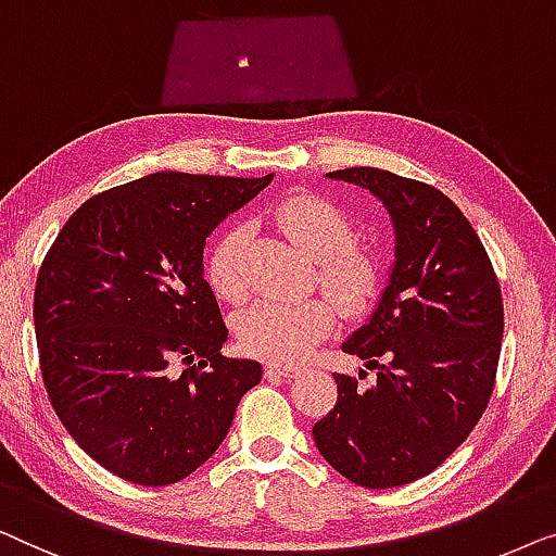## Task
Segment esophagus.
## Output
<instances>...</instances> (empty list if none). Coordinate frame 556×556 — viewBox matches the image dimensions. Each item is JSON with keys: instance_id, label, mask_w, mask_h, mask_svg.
Masks as SVG:
<instances>
[{"instance_id": "1", "label": "esophagus", "mask_w": 556, "mask_h": 556, "mask_svg": "<svg viewBox=\"0 0 556 556\" xmlns=\"http://www.w3.org/2000/svg\"><path fill=\"white\" fill-rule=\"evenodd\" d=\"M264 375L267 378H294V375H300L294 365H281V363H267L264 365Z\"/></svg>"}]
</instances>
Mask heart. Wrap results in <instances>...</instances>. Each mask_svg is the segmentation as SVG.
Returning a JSON list of instances; mask_svg holds the SVG:
<instances>
[{"mask_svg": "<svg viewBox=\"0 0 556 556\" xmlns=\"http://www.w3.org/2000/svg\"><path fill=\"white\" fill-rule=\"evenodd\" d=\"M275 218L281 231L315 260L319 281L340 307L355 309L370 296L375 262L363 249L348 244L353 229L338 206L312 193H292L277 203ZM244 237L241 226H231L208 254V285L226 302L241 300L247 289L241 275ZM332 325V304L323 296H262L237 317V334L249 355L292 363L309 355Z\"/></svg>", "mask_w": 556, "mask_h": 556, "instance_id": "heart-1", "label": "heart"}]
</instances>
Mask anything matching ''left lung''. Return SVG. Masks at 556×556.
I'll return each mask as SVG.
<instances>
[{
    "instance_id": "obj_1",
    "label": "left lung",
    "mask_w": 556,
    "mask_h": 556,
    "mask_svg": "<svg viewBox=\"0 0 556 556\" xmlns=\"http://www.w3.org/2000/svg\"><path fill=\"white\" fill-rule=\"evenodd\" d=\"M327 178L386 206L395 262L370 319L342 342L378 380L357 390L355 378L334 375L338 403L312 435L357 486H403L441 466L486 410L504 338L502 289L479 233L433 186L367 166Z\"/></svg>"
}]
</instances>
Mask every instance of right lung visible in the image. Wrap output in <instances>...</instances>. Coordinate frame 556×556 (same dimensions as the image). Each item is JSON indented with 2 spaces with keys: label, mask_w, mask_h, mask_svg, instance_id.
Listing matches in <instances>:
<instances>
[{
  "label": "right lung",
  "mask_w": 556,
  "mask_h": 556,
  "mask_svg": "<svg viewBox=\"0 0 556 556\" xmlns=\"http://www.w3.org/2000/svg\"><path fill=\"white\" fill-rule=\"evenodd\" d=\"M271 178L143 176L85 201L45 256L35 332L47 395L75 443L125 481L168 486L197 471L260 386L256 359L222 355L229 330L203 249ZM174 358L190 363L181 376Z\"/></svg>",
  "instance_id": "add662e5"
}]
</instances>
